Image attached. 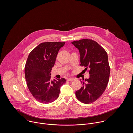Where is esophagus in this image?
<instances>
[{
  "label": "esophagus",
  "instance_id": "esophagus-1",
  "mask_svg": "<svg viewBox=\"0 0 133 133\" xmlns=\"http://www.w3.org/2000/svg\"><path fill=\"white\" fill-rule=\"evenodd\" d=\"M75 80V79L74 78H68V79H67V80L68 81H73V80Z\"/></svg>",
  "mask_w": 133,
  "mask_h": 133
}]
</instances>
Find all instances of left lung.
<instances>
[{"label":"left lung","mask_w":133,"mask_h":133,"mask_svg":"<svg viewBox=\"0 0 133 133\" xmlns=\"http://www.w3.org/2000/svg\"><path fill=\"white\" fill-rule=\"evenodd\" d=\"M72 43L79 50L80 65L90 69V78L85 79V82L81 81L82 87L76 91V97L83 103H91L102 95L107 87L110 74L108 54L92 39H83Z\"/></svg>","instance_id":"left-lung-1"}]
</instances>
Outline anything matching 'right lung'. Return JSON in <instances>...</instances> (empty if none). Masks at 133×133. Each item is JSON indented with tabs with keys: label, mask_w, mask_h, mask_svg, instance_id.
<instances>
[{
	"label": "right lung",
	"mask_w": 133,
	"mask_h": 133,
	"mask_svg": "<svg viewBox=\"0 0 133 133\" xmlns=\"http://www.w3.org/2000/svg\"><path fill=\"white\" fill-rule=\"evenodd\" d=\"M65 42H46L39 44L28 57L24 73L28 87L32 95L42 103H49L59 97L64 78L51 79V72L57 54Z\"/></svg>",
	"instance_id": "1"
}]
</instances>
